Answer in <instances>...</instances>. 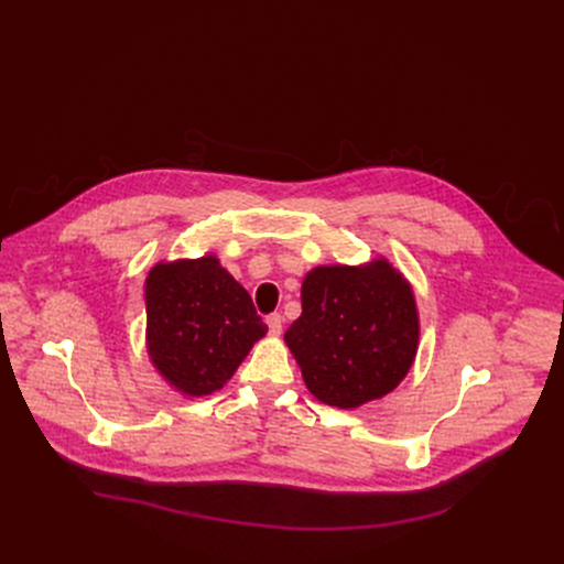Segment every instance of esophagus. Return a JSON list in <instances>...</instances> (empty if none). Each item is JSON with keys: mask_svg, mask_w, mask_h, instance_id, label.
Listing matches in <instances>:
<instances>
[{"mask_svg": "<svg viewBox=\"0 0 564 564\" xmlns=\"http://www.w3.org/2000/svg\"><path fill=\"white\" fill-rule=\"evenodd\" d=\"M265 324H268V333L271 335H280L282 333V324H284V318H282V314H271L265 318Z\"/></svg>", "mask_w": 564, "mask_h": 564, "instance_id": "esophagus-1", "label": "esophagus"}]
</instances>
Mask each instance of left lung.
Listing matches in <instances>:
<instances>
[{
    "label": "left lung",
    "instance_id": "obj_1",
    "mask_svg": "<svg viewBox=\"0 0 564 564\" xmlns=\"http://www.w3.org/2000/svg\"><path fill=\"white\" fill-rule=\"evenodd\" d=\"M301 301L284 341L318 401L358 409L406 377L417 354V307L411 284L386 259L318 265L305 275Z\"/></svg>",
    "mask_w": 564,
    "mask_h": 564
}]
</instances>
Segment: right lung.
<instances>
[{
  "mask_svg": "<svg viewBox=\"0 0 564 564\" xmlns=\"http://www.w3.org/2000/svg\"><path fill=\"white\" fill-rule=\"evenodd\" d=\"M144 303L149 356L191 397L220 390L268 330L250 293L213 254L153 265Z\"/></svg>",
  "mask_w": 564,
  "mask_h": 564,
  "instance_id": "obj_1",
  "label": "right lung"
}]
</instances>
